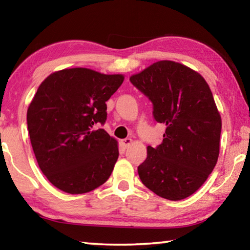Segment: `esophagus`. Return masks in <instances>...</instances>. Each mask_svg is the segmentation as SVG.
Wrapping results in <instances>:
<instances>
[{
    "instance_id": "esophagus-1",
    "label": "esophagus",
    "mask_w": 250,
    "mask_h": 250,
    "mask_svg": "<svg viewBox=\"0 0 250 250\" xmlns=\"http://www.w3.org/2000/svg\"><path fill=\"white\" fill-rule=\"evenodd\" d=\"M120 143H121V146H124V147H128L131 145V143H132V139L125 138V139H124V140H121Z\"/></svg>"
}]
</instances>
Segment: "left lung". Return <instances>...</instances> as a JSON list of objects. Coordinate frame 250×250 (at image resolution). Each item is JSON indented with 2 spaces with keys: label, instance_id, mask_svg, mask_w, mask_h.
<instances>
[{
  "label": "left lung",
  "instance_id": "obj_1",
  "mask_svg": "<svg viewBox=\"0 0 250 250\" xmlns=\"http://www.w3.org/2000/svg\"><path fill=\"white\" fill-rule=\"evenodd\" d=\"M167 125L163 141L147 146L138 167L140 180L156 195L181 201L195 193L216 166L222 119L202 76L179 62H156L130 77Z\"/></svg>",
  "mask_w": 250,
  "mask_h": 250
}]
</instances>
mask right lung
Listing matches in <instances>:
<instances>
[{"label":"right lung","mask_w":250,"mask_h":250,"mask_svg":"<svg viewBox=\"0 0 250 250\" xmlns=\"http://www.w3.org/2000/svg\"><path fill=\"white\" fill-rule=\"evenodd\" d=\"M122 75L88 68L49 75L27 110L34 154L44 175L57 188L83 194L109 179L119 156L118 143L104 129L107 104L124 83Z\"/></svg>","instance_id":"add662e5"}]
</instances>
